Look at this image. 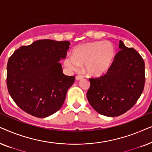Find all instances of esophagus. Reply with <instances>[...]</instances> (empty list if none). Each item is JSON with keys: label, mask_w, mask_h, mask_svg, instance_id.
Wrapping results in <instances>:
<instances>
[{"label": "esophagus", "mask_w": 152, "mask_h": 152, "mask_svg": "<svg viewBox=\"0 0 152 152\" xmlns=\"http://www.w3.org/2000/svg\"><path fill=\"white\" fill-rule=\"evenodd\" d=\"M83 78H84V76H82V75L76 76V80H82Z\"/></svg>", "instance_id": "1"}]
</instances>
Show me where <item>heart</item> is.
Listing matches in <instances>:
<instances>
[{"instance_id": "heart-1", "label": "heart", "mask_w": 152, "mask_h": 152, "mask_svg": "<svg viewBox=\"0 0 152 152\" xmlns=\"http://www.w3.org/2000/svg\"><path fill=\"white\" fill-rule=\"evenodd\" d=\"M115 55V47L109 41H95L80 45L64 60L65 66L77 71L80 65L88 75L98 77L106 73L111 67Z\"/></svg>"}]
</instances>
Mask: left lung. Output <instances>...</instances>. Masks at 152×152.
I'll return each instance as SVG.
<instances>
[{
    "mask_svg": "<svg viewBox=\"0 0 152 152\" xmlns=\"http://www.w3.org/2000/svg\"><path fill=\"white\" fill-rule=\"evenodd\" d=\"M116 54L107 73L89 78L91 86L87 99L99 114L116 117L132 108L145 86V62L136 50L120 41Z\"/></svg>",
    "mask_w": 152,
    "mask_h": 152,
    "instance_id": "obj_1",
    "label": "left lung"
}]
</instances>
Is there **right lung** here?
<instances>
[{
	"label": "right lung",
	"mask_w": 152,
	"mask_h": 152,
	"mask_svg": "<svg viewBox=\"0 0 152 152\" xmlns=\"http://www.w3.org/2000/svg\"><path fill=\"white\" fill-rule=\"evenodd\" d=\"M70 43L43 39L23 45L9 58L7 86L18 107L30 115L45 118L62 107L75 76L62 72L61 59Z\"/></svg>",
	"instance_id": "obj_1"
}]
</instances>
